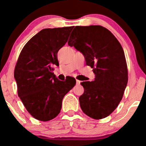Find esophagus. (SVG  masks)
Here are the masks:
<instances>
[{"label": "esophagus", "mask_w": 146, "mask_h": 146, "mask_svg": "<svg viewBox=\"0 0 146 146\" xmlns=\"http://www.w3.org/2000/svg\"><path fill=\"white\" fill-rule=\"evenodd\" d=\"M80 83H81V81L78 80H76V84H78V85H80Z\"/></svg>", "instance_id": "obj_1"}]
</instances>
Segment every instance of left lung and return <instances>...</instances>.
Here are the masks:
<instances>
[{"instance_id":"left-lung-1","label":"left lung","mask_w":146,"mask_h":146,"mask_svg":"<svg viewBox=\"0 0 146 146\" xmlns=\"http://www.w3.org/2000/svg\"><path fill=\"white\" fill-rule=\"evenodd\" d=\"M82 52L95 78L84 82L79 98L82 111L96 120L110 115L123 96L128 82V68L122 45L115 36L99 25L75 26L68 41Z\"/></svg>"}]
</instances>
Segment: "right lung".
<instances>
[{
    "mask_svg": "<svg viewBox=\"0 0 146 146\" xmlns=\"http://www.w3.org/2000/svg\"><path fill=\"white\" fill-rule=\"evenodd\" d=\"M73 26L45 29L24 45L17 59L14 78L17 94L29 113L46 122L58 115L65 94L76 84L56 78L52 66L58 65L57 54L68 41Z\"/></svg>",
    "mask_w": 146,
    "mask_h": 146,
    "instance_id": "add662e5",
    "label": "right lung"
}]
</instances>
